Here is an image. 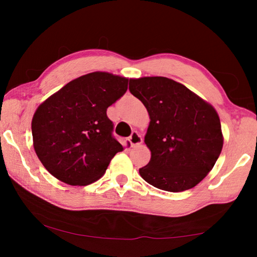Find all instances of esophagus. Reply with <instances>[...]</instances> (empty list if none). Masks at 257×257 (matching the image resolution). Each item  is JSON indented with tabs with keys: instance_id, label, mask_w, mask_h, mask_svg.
<instances>
[{
	"instance_id": "1",
	"label": "esophagus",
	"mask_w": 257,
	"mask_h": 257,
	"mask_svg": "<svg viewBox=\"0 0 257 257\" xmlns=\"http://www.w3.org/2000/svg\"><path fill=\"white\" fill-rule=\"evenodd\" d=\"M129 142H130V144H132V146H137L139 144H142L143 138L137 132H134L132 135H130Z\"/></svg>"
}]
</instances>
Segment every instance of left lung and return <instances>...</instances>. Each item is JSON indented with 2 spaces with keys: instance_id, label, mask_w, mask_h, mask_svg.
<instances>
[{
  "instance_id": "left-lung-1",
  "label": "left lung",
  "mask_w": 257,
  "mask_h": 257,
  "mask_svg": "<svg viewBox=\"0 0 257 257\" xmlns=\"http://www.w3.org/2000/svg\"><path fill=\"white\" fill-rule=\"evenodd\" d=\"M129 90L144 104L151 119L145 136L151 160L139 175L162 190L193 188L212 170L222 150L216 111L170 78L130 79Z\"/></svg>"
}]
</instances>
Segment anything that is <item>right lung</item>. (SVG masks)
Masks as SVG:
<instances>
[{"instance_id": "1", "label": "right lung", "mask_w": 257, "mask_h": 257, "mask_svg": "<svg viewBox=\"0 0 257 257\" xmlns=\"http://www.w3.org/2000/svg\"><path fill=\"white\" fill-rule=\"evenodd\" d=\"M128 89V79L92 72L42 103L32 121L34 149L45 169L71 186L99 179L123 147L113 136L107 107Z\"/></svg>"}]
</instances>
